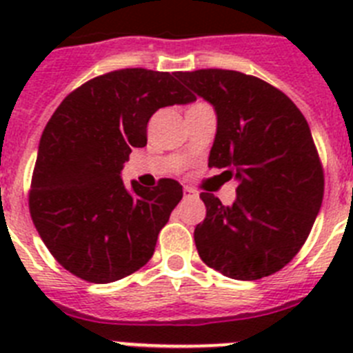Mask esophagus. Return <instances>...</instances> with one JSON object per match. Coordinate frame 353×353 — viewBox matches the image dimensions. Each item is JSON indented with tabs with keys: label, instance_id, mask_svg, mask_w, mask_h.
Masks as SVG:
<instances>
[{
	"label": "esophagus",
	"instance_id": "obj_1",
	"mask_svg": "<svg viewBox=\"0 0 353 353\" xmlns=\"http://www.w3.org/2000/svg\"><path fill=\"white\" fill-rule=\"evenodd\" d=\"M196 196H198V192H196L194 189H191V187H183V198L191 199L196 198Z\"/></svg>",
	"mask_w": 353,
	"mask_h": 353
}]
</instances>
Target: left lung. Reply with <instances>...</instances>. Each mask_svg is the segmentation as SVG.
<instances>
[{
  "instance_id": "8db88e82",
  "label": "left lung",
  "mask_w": 353,
  "mask_h": 353,
  "mask_svg": "<svg viewBox=\"0 0 353 353\" xmlns=\"http://www.w3.org/2000/svg\"><path fill=\"white\" fill-rule=\"evenodd\" d=\"M176 77L217 114L208 168L239 182L230 207L199 194L207 207L194 230L199 258L240 281L281 270L304 245L323 199V168L304 114L281 90L242 72Z\"/></svg>"
}]
</instances>
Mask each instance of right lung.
<instances>
[{"mask_svg":"<svg viewBox=\"0 0 353 353\" xmlns=\"http://www.w3.org/2000/svg\"><path fill=\"white\" fill-rule=\"evenodd\" d=\"M192 101L176 72L121 68L81 84L58 105L40 138L30 214L63 269L104 285L148 263L182 185L162 179L127 191L120 173L132 148L146 145L152 114Z\"/></svg>","mask_w":353,"mask_h":353,"instance_id":"right-lung-1","label":"right lung"}]
</instances>
